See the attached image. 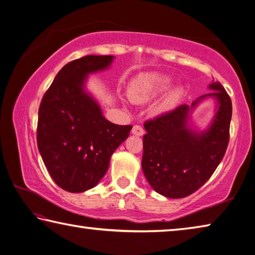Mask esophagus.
<instances>
[{"label": "esophagus", "instance_id": "34e87169", "mask_svg": "<svg viewBox=\"0 0 255 255\" xmlns=\"http://www.w3.org/2000/svg\"><path fill=\"white\" fill-rule=\"evenodd\" d=\"M131 132L136 136H141V135H144V128L139 126V125H135V126H133L131 129Z\"/></svg>", "mask_w": 255, "mask_h": 255}]
</instances>
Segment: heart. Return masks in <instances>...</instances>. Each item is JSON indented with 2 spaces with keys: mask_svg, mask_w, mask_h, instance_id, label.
<instances>
[{
  "mask_svg": "<svg viewBox=\"0 0 255 255\" xmlns=\"http://www.w3.org/2000/svg\"><path fill=\"white\" fill-rule=\"evenodd\" d=\"M171 84V79L169 76L149 73V74L140 75L131 84L129 98L133 102L140 103L150 100V99L158 96L159 93L169 88ZM181 96V90L174 89L164 98V100L157 106L158 111H167L173 107Z\"/></svg>",
  "mask_w": 255,
  "mask_h": 255,
  "instance_id": "1",
  "label": "heart"
}]
</instances>
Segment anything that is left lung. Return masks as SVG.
Listing matches in <instances>:
<instances>
[{"label": "left lung", "mask_w": 255, "mask_h": 255, "mask_svg": "<svg viewBox=\"0 0 255 255\" xmlns=\"http://www.w3.org/2000/svg\"><path fill=\"white\" fill-rule=\"evenodd\" d=\"M215 90L192 103L181 105L153 119L146 120L143 137V172L155 191L167 198H184L197 191L210 179L225 155L230 141L232 101L219 82ZM218 100L213 124L198 134L187 126L188 112L202 98Z\"/></svg>", "instance_id": "8db88e82"}]
</instances>
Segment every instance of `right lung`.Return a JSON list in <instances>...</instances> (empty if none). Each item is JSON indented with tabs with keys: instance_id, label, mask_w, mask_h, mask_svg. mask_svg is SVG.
I'll return each instance as SVG.
<instances>
[{
	"instance_id": "add662e5",
	"label": "right lung",
	"mask_w": 255,
	"mask_h": 255,
	"mask_svg": "<svg viewBox=\"0 0 255 255\" xmlns=\"http://www.w3.org/2000/svg\"><path fill=\"white\" fill-rule=\"evenodd\" d=\"M114 56L89 55L66 64L42 97L37 144L55 183L68 192L96 187L112 153L128 137L131 125H116L102 116L84 91L90 73L109 67Z\"/></svg>"
}]
</instances>
